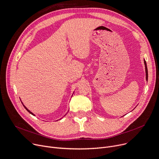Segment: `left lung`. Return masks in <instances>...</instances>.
Returning a JSON list of instances; mask_svg holds the SVG:
<instances>
[{
    "instance_id": "8db88e82",
    "label": "left lung",
    "mask_w": 159,
    "mask_h": 159,
    "mask_svg": "<svg viewBox=\"0 0 159 159\" xmlns=\"http://www.w3.org/2000/svg\"><path fill=\"white\" fill-rule=\"evenodd\" d=\"M144 65H145V70H146V80L148 81V68H147L146 62L145 59H144Z\"/></svg>"
}]
</instances>
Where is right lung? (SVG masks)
Listing matches in <instances>:
<instances>
[{"label": "right lung", "instance_id": "add662e5", "mask_svg": "<svg viewBox=\"0 0 159 159\" xmlns=\"http://www.w3.org/2000/svg\"><path fill=\"white\" fill-rule=\"evenodd\" d=\"M72 96H73V95H72ZM20 101H21V100H20ZM22 102V105H23V106H24V108H25V109H26V110H27V111H28V112H29V113H30V114H31V115H33V116H35V115H34V114H33V113H32V112H31V111H30V110H28V108H27V107H26V106H24V104H23V103H22V102ZM61 119H59V120H61Z\"/></svg>", "mask_w": 159, "mask_h": 159}]
</instances>
